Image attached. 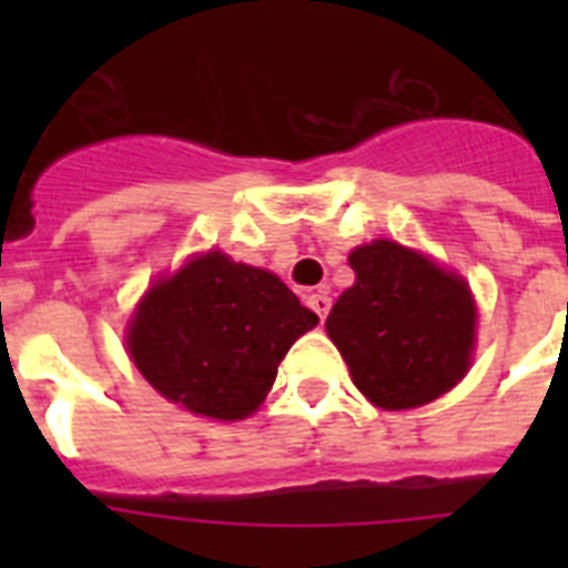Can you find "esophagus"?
<instances>
[{
	"label": "esophagus",
	"instance_id": "esophagus-1",
	"mask_svg": "<svg viewBox=\"0 0 568 568\" xmlns=\"http://www.w3.org/2000/svg\"><path fill=\"white\" fill-rule=\"evenodd\" d=\"M310 310L315 312V315H318L321 321H327V315H329V306H333V301H329L327 294H310Z\"/></svg>",
	"mask_w": 568,
	"mask_h": 568
}]
</instances>
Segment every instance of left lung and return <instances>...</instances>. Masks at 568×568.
<instances>
[{
  "label": "left lung",
  "instance_id": "left-lung-1",
  "mask_svg": "<svg viewBox=\"0 0 568 568\" xmlns=\"http://www.w3.org/2000/svg\"><path fill=\"white\" fill-rule=\"evenodd\" d=\"M351 267L356 283L329 312L327 333L356 388L383 409H413L448 392L475 347L468 285L395 241L356 247Z\"/></svg>",
  "mask_w": 568,
  "mask_h": 568
}]
</instances>
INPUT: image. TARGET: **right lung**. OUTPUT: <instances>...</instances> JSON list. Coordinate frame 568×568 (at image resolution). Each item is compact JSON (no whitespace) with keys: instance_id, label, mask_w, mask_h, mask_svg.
Segmentation results:
<instances>
[{"instance_id":"right-lung-1","label":"right lung","mask_w":568,"mask_h":568,"mask_svg":"<svg viewBox=\"0 0 568 568\" xmlns=\"http://www.w3.org/2000/svg\"><path fill=\"white\" fill-rule=\"evenodd\" d=\"M315 324L274 274L205 253L146 292L129 354L168 400L235 422L265 400L288 347Z\"/></svg>"}]
</instances>
